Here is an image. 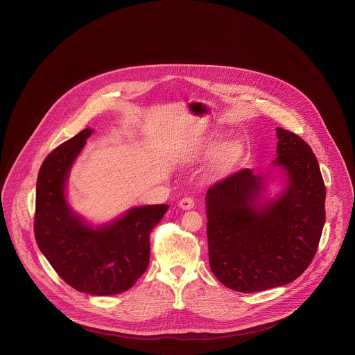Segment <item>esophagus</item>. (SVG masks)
I'll return each mask as SVG.
<instances>
[{
    "mask_svg": "<svg viewBox=\"0 0 355 355\" xmlns=\"http://www.w3.org/2000/svg\"><path fill=\"white\" fill-rule=\"evenodd\" d=\"M178 206H180L182 210H191V209L195 207V200H193V198H191V196H185V198H182V199L180 200Z\"/></svg>",
    "mask_w": 355,
    "mask_h": 355,
    "instance_id": "34e87169",
    "label": "esophagus"
}]
</instances>
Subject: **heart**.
I'll return each instance as SVG.
<instances>
[{
	"label": "heart",
	"instance_id": "b5f03b06",
	"mask_svg": "<svg viewBox=\"0 0 355 355\" xmlns=\"http://www.w3.org/2000/svg\"><path fill=\"white\" fill-rule=\"evenodd\" d=\"M236 150H237V148H236L234 144H226V145L220 149V152H219V156H218L219 163H227V162H230V160L236 156Z\"/></svg>",
	"mask_w": 355,
	"mask_h": 355
}]
</instances>
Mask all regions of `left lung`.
Instances as JSON below:
<instances>
[{
    "label": "left lung",
    "mask_w": 355,
    "mask_h": 355,
    "mask_svg": "<svg viewBox=\"0 0 355 355\" xmlns=\"http://www.w3.org/2000/svg\"><path fill=\"white\" fill-rule=\"evenodd\" d=\"M275 166L286 175L276 200L258 203L263 175L233 173L207 191V241L214 276L239 292L297 279L311 263L325 223V184L315 155L297 135L277 128Z\"/></svg>",
    "instance_id": "obj_1"
}]
</instances>
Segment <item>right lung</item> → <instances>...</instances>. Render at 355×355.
Returning <instances> with one entry per match:
<instances>
[{"instance_id": "right-lung-1", "label": "right lung", "mask_w": 355, "mask_h": 355, "mask_svg": "<svg viewBox=\"0 0 355 355\" xmlns=\"http://www.w3.org/2000/svg\"><path fill=\"white\" fill-rule=\"evenodd\" d=\"M93 133L85 129L44 160L35 193L34 234L55 272L85 293L107 296L128 291L149 265V234L168 205L142 206L98 227L85 225L66 202L75 157Z\"/></svg>"}]
</instances>
